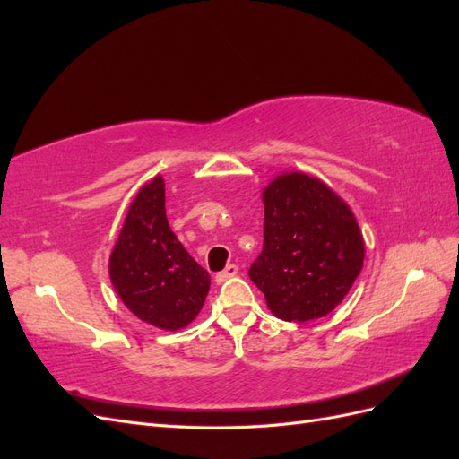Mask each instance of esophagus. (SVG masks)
<instances>
[{"mask_svg": "<svg viewBox=\"0 0 459 459\" xmlns=\"http://www.w3.org/2000/svg\"><path fill=\"white\" fill-rule=\"evenodd\" d=\"M238 272H239V268L235 266V264H230V266H226L220 273H216V281L218 283H224V281L231 280V277L238 275Z\"/></svg>", "mask_w": 459, "mask_h": 459, "instance_id": "1", "label": "esophagus"}]
</instances>
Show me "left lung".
Segmentation results:
<instances>
[{
	"mask_svg": "<svg viewBox=\"0 0 459 459\" xmlns=\"http://www.w3.org/2000/svg\"><path fill=\"white\" fill-rule=\"evenodd\" d=\"M264 245L248 277L273 316L310 322L335 310L364 266V238L335 191L302 172L264 189Z\"/></svg>",
	"mask_w": 459,
	"mask_h": 459,
	"instance_id": "left-lung-1",
	"label": "left lung"
}]
</instances>
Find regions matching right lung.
I'll list each match as a JSON object with an SVG mask.
<instances>
[{
	"label": "right lung",
	"mask_w": 459,
	"mask_h": 459,
	"mask_svg": "<svg viewBox=\"0 0 459 459\" xmlns=\"http://www.w3.org/2000/svg\"><path fill=\"white\" fill-rule=\"evenodd\" d=\"M108 275L122 302L145 324L176 331L201 312L211 275L169 226L162 176L132 201L108 258Z\"/></svg>",
	"instance_id": "1"
}]
</instances>
